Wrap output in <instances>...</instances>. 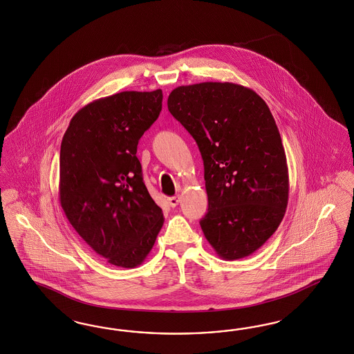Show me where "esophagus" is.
Here are the masks:
<instances>
[{"mask_svg": "<svg viewBox=\"0 0 354 354\" xmlns=\"http://www.w3.org/2000/svg\"><path fill=\"white\" fill-rule=\"evenodd\" d=\"M179 203H180V197H179V196H174V197H170V198H169V204H170L171 207L178 206Z\"/></svg>", "mask_w": 354, "mask_h": 354, "instance_id": "obj_1", "label": "esophagus"}]
</instances>
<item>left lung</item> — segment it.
Segmentation results:
<instances>
[{
	"instance_id": "1",
	"label": "left lung",
	"mask_w": 354,
	"mask_h": 354,
	"mask_svg": "<svg viewBox=\"0 0 354 354\" xmlns=\"http://www.w3.org/2000/svg\"><path fill=\"white\" fill-rule=\"evenodd\" d=\"M167 107L204 161L206 240L227 261L250 256L277 231L290 192L286 151L266 102L247 86L206 82L175 88Z\"/></svg>"
}]
</instances>
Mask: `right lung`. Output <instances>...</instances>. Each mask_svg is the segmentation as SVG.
<instances>
[{
	"mask_svg": "<svg viewBox=\"0 0 354 354\" xmlns=\"http://www.w3.org/2000/svg\"><path fill=\"white\" fill-rule=\"evenodd\" d=\"M162 98L157 89L96 100L73 117L61 144L64 214L97 254L118 268L141 265L163 225L136 157L140 138L161 113Z\"/></svg>",
	"mask_w": 354,
	"mask_h": 354,
	"instance_id": "add662e5",
	"label": "right lung"
}]
</instances>
